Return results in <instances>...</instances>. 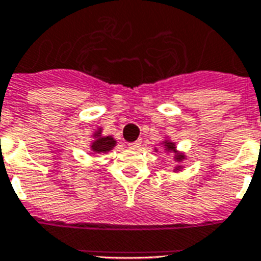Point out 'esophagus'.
Masks as SVG:
<instances>
[{"instance_id": "1", "label": "esophagus", "mask_w": 261, "mask_h": 261, "mask_svg": "<svg viewBox=\"0 0 261 261\" xmlns=\"http://www.w3.org/2000/svg\"><path fill=\"white\" fill-rule=\"evenodd\" d=\"M140 144H141V141L136 140V141H133V143H129V147H130V148H133V149H137L139 147H140Z\"/></svg>"}]
</instances>
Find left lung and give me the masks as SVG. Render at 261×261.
<instances>
[{
    "mask_svg": "<svg viewBox=\"0 0 261 261\" xmlns=\"http://www.w3.org/2000/svg\"><path fill=\"white\" fill-rule=\"evenodd\" d=\"M166 147H167L166 149H170V151H174V145L170 144V143H166ZM182 158H184V156H178L179 161H181V159H182Z\"/></svg>",
    "mask_w": 261,
    "mask_h": 261,
    "instance_id": "1",
    "label": "left lung"
}]
</instances>
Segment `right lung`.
I'll list each match as a JSON object with an SVG mask.
<instances>
[{
  "instance_id": "1",
  "label": "right lung",
  "mask_w": 261,
  "mask_h": 261,
  "mask_svg": "<svg viewBox=\"0 0 261 261\" xmlns=\"http://www.w3.org/2000/svg\"><path fill=\"white\" fill-rule=\"evenodd\" d=\"M114 144L116 141L113 137H99L98 140L92 143V151L98 153L108 152L114 147Z\"/></svg>"
}]
</instances>
